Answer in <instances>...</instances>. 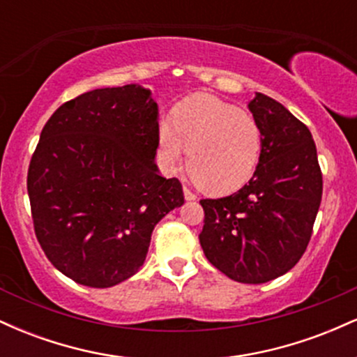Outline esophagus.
Instances as JSON below:
<instances>
[{
	"label": "esophagus",
	"mask_w": 357,
	"mask_h": 357,
	"mask_svg": "<svg viewBox=\"0 0 357 357\" xmlns=\"http://www.w3.org/2000/svg\"><path fill=\"white\" fill-rule=\"evenodd\" d=\"M183 191H184V199H186V202H195V199H196V195L190 190V188L184 186V188H183Z\"/></svg>",
	"instance_id": "obj_1"
}]
</instances>
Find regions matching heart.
Returning a JSON list of instances; mask_svg holds the SVG:
<instances>
[{"label": "heart", "instance_id": "heart-1", "mask_svg": "<svg viewBox=\"0 0 357 357\" xmlns=\"http://www.w3.org/2000/svg\"><path fill=\"white\" fill-rule=\"evenodd\" d=\"M190 153H187V149ZM159 161L176 173L188 154L190 176L211 195L240 190L255 173L261 132L255 119L213 96H195L158 124Z\"/></svg>", "mask_w": 357, "mask_h": 357}]
</instances>
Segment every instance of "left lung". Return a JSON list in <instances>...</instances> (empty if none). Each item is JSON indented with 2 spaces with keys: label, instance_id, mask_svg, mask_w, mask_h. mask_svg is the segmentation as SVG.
<instances>
[{
  "label": "left lung",
  "instance_id": "8db88e82",
  "mask_svg": "<svg viewBox=\"0 0 357 357\" xmlns=\"http://www.w3.org/2000/svg\"><path fill=\"white\" fill-rule=\"evenodd\" d=\"M248 110L261 132L260 161L241 190L202 199L199 243L231 280L265 284L304 255L321 206L322 174L312 134L280 102L257 92Z\"/></svg>",
  "mask_w": 357,
  "mask_h": 357
}]
</instances>
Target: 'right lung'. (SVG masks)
Here are the masks:
<instances>
[{
  "label": "right lung",
  "mask_w": 357,
  "mask_h": 357,
  "mask_svg": "<svg viewBox=\"0 0 357 357\" xmlns=\"http://www.w3.org/2000/svg\"><path fill=\"white\" fill-rule=\"evenodd\" d=\"M158 102L129 84L65 102L28 169L35 233L59 272L105 289L139 272L155 225L184 203L155 165Z\"/></svg>",
  "instance_id": "add662e5"
}]
</instances>
